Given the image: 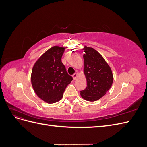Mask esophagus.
<instances>
[{"mask_svg": "<svg viewBox=\"0 0 147 147\" xmlns=\"http://www.w3.org/2000/svg\"><path fill=\"white\" fill-rule=\"evenodd\" d=\"M72 77H73L74 80H76V78H77V74H74L72 75Z\"/></svg>", "mask_w": 147, "mask_h": 147, "instance_id": "obj_1", "label": "esophagus"}]
</instances>
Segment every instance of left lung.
<instances>
[{
  "label": "left lung",
  "instance_id": "obj_1",
  "mask_svg": "<svg viewBox=\"0 0 147 147\" xmlns=\"http://www.w3.org/2000/svg\"><path fill=\"white\" fill-rule=\"evenodd\" d=\"M83 50L84 70L87 82L85 90L80 91L83 99L94 102L100 99L112 86L113 81L110 67L95 49L84 45Z\"/></svg>",
  "mask_w": 147,
  "mask_h": 147
}]
</instances>
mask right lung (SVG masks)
<instances>
[{
    "mask_svg": "<svg viewBox=\"0 0 147 147\" xmlns=\"http://www.w3.org/2000/svg\"><path fill=\"white\" fill-rule=\"evenodd\" d=\"M65 47L54 46L35 62L31 73V83L35 94L48 104L59 101L73 78L67 72L61 57Z\"/></svg>",
    "mask_w": 147,
    "mask_h": 147,
    "instance_id": "1",
    "label": "right lung"
}]
</instances>
